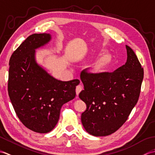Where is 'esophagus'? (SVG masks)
Returning <instances> with one entry per match:
<instances>
[{
    "label": "esophagus",
    "mask_w": 155,
    "mask_h": 155,
    "mask_svg": "<svg viewBox=\"0 0 155 155\" xmlns=\"http://www.w3.org/2000/svg\"><path fill=\"white\" fill-rule=\"evenodd\" d=\"M82 86H81V85H78V86H76V88H75V91H76V94L77 96L79 95V94L80 93V91L82 90Z\"/></svg>",
    "instance_id": "1"
}]
</instances>
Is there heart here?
I'll list each match as a JSON object with an SVG mask.
<instances>
[{
  "label": "heart",
  "mask_w": 155,
  "mask_h": 155,
  "mask_svg": "<svg viewBox=\"0 0 155 155\" xmlns=\"http://www.w3.org/2000/svg\"><path fill=\"white\" fill-rule=\"evenodd\" d=\"M107 62H108V59L104 58L102 61V65H105Z\"/></svg>",
  "instance_id": "heart-1"
}]
</instances>
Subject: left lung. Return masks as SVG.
<instances>
[{
  "instance_id": "8db88e82",
  "label": "left lung",
  "mask_w": 155,
  "mask_h": 155,
  "mask_svg": "<svg viewBox=\"0 0 155 155\" xmlns=\"http://www.w3.org/2000/svg\"><path fill=\"white\" fill-rule=\"evenodd\" d=\"M126 48L127 61L114 71L81 72L84 90L79 97L87 106L81 114V123L95 137H105L118 130L138 100L144 69L133 50L128 45Z\"/></svg>"
}]
</instances>
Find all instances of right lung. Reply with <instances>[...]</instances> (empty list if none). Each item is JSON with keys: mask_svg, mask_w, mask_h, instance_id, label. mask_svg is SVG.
Instances as JSON below:
<instances>
[{"mask_svg": "<svg viewBox=\"0 0 155 155\" xmlns=\"http://www.w3.org/2000/svg\"><path fill=\"white\" fill-rule=\"evenodd\" d=\"M49 34H33L12 53L9 61L8 93L16 114L27 128L51 131L60 110L75 97L79 80H58L37 64L35 49L51 40Z\"/></svg>", "mask_w": 155, "mask_h": 155, "instance_id": "add662e5", "label": "right lung"}]
</instances>
